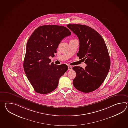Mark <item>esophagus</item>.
<instances>
[{
  "mask_svg": "<svg viewBox=\"0 0 128 128\" xmlns=\"http://www.w3.org/2000/svg\"><path fill=\"white\" fill-rule=\"evenodd\" d=\"M68 70L69 71H71L72 69V67L71 66H68Z\"/></svg>",
  "mask_w": 128,
  "mask_h": 128,
  "instance_id": "1",
  "label": "esophagus"
}]
</instances>
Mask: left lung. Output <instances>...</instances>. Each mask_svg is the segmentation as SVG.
Masks as SVG:
<instances>
[{
	"label": "left lung",
	"mask_w": 128,
	"mask_h": 128,
	"mask_svg": "<svg viewBox=\"0 0 128 128\" xmlns=\"http://www.w3.org/2000/svg\"><path fill=\"white\" fill-rule=\"evenodd\" d=\"M67 27L76 34L80 40L78 56L85 60V69L74 66L76 76L73 80L78 90L89 93L102 85L107 76L111 60L108 50L102 36L94 29L80 24H68Z\"/></svg>",
	"instance_id": "8db88e82"
}]
</instances>
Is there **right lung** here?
I'll return each instance as SVG.
<instances>
[{
    "mask_svg": "<svg viewBox=\"0 0 128 128\" xmlns=\"http://www.w3.org/2000/svg\"><path fill=\"white\" fill-rule=\"evenodd\" d=\"M65 26L44 25L36 29L26 44L23 68L26 76L38 93L48 94L57 88L60 78L68 69L66 64L50 63L62 40L71 35Z\"/></svg>",
    "mask_w": 128,
    "mask_h": 128,
    "instance_id": "right-lung-1",
    "label": "right lung"
}]
</instances>
